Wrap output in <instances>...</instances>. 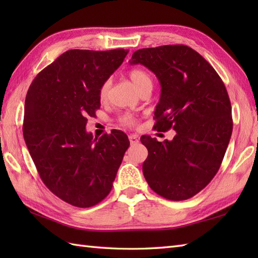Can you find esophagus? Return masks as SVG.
I'll list each match as a JSON object with an SVG mask.
<instances>
[{"mask_svg":"<svg viewBox=\"0 0 258 258\" xmlns=\"http://www.w3.org/2000/svg\"><path fill=\"white\" fill-rule=\"evenodd\" d=\"M128 140H130V143L132 144V145L138 144L139 142H140V139H139L138 135H130L128 136Z\"/></svg>","mask_w":258,"mask_h":258,"instance_id":"1","label":"esophagus"}]
</instances>
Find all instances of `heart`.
Listing matches in <instances>:
<instances>
[{
  "instance_id": "obj_1",
  "label": "heart",
  "mask_w": 258,
  "mask_h": 258,
  "mask_svg": "<svg viewBox=\"0 0 258 258\" xmlns=\"http://www.w3.org/2000/svg\"><path fill=\"white\" fill-rule=\"evenodd\" d=\"M130 79L133 82V84L136 86V89L139 91L143 89L145 86L153 85V81L151 75L146 72V71L142 69H134L130 72ZM109 87H111V80H106L100 87V98L101 100H105L108 94ZM119 122L127 125V126H133L135 124V119L130 114H125L122 117L119 118Z\"/></svg>"
}]
</instances>
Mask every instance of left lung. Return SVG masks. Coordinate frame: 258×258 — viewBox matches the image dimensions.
<instances>
[{
    "mask_svg": "<svg viewBox=\"0 0 258 258\" xmlns=\"http://www.w3.org/2000/svg\"><path fill=\"white\" fill-rule=\"evenodd\" d=\"M130 64L144 65L160 81L154 128L176 132L172 141L141 138L149 151L143 163L146 182L167 200L190 199L215 176L231 140L226 87L212 65L186 45L142 48Z\"/></svg>",
    "mask_w": 258,
    "mask_h": 258,
    "instance_id": "1",
    "label": "left lung"
}]
</instances>
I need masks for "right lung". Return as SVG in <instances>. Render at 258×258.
Here are the masks:
<instances>
[{
    "mask_svg": "<svg viewBox=\"0 0 258 258\" xmlns=\"http://www.w3.org/2000/svg\"><path fill=\"white\" fill-rule=\"evenodd\" d=\"M128 51L70 50L41 71L27 91L23 136L43 183L76 207H91L112 189L130 146L113 130L93 139L87 116L101 106L100 87Z\"/></svg>",
    "mask_w": 258,
    "mask_h": 258,
    "instance_id": "right-lung-1",
    "label": "right lung"
}]
</instances>
